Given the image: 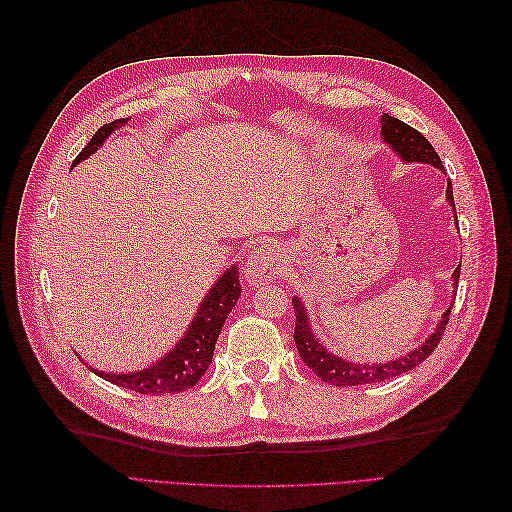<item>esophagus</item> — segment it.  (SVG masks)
<instances>
[{
	"label": "esophagus",
	"mask_w": 512,
	"mask_h": 512,
	"mask_svg": "<svg viewBox=\"0 0 512 512\" xmlns=\"http://www.w3.org/2000/svg\"><path fill=\"white\" fill-rule=\"evenodd\" d=\"M282 269V256L275 250V245L271 243H258L254 250L247 254L245 260V273L250 280L260 282V280H271Z\"/></svg>",
	"instance_id": "obj_1"
}]
</instances>
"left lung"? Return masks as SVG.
Wrapping results in <instances>:
<instances>
[{
    "label": "left lung",
    "instance_id": "left-lung-1",
    "mask_svg": "<svg viewBox=\"0 0 512 512\" xmlns=\"http://www.w3.org/2000/svg\"><path fill=\"white\" fill-rule=\"evenodd\" d=\"M380 126H382V130H380L382 141L389 145L401 160L423 162V164H431V166L444 170L436 149L431 147V143L421 132L408 126V123L384 113L380 117ZM446 200H448V205L455 209L451 179H448V185H446ZM455 218H457V213H455ZM459 271L461 269L457 267L453 273V286H457V282H459ZM292 305H294V316H297V322H294V344H297V350L301 354L303 363L307 367H312L316 371V376L322 378V382H329L333 386H363V384L384 382V380H391L395 376L406 374V371L414 369L416 365H421L427 356H431V352L438 348L440 339L446 331L448 316H451V307H448L442 320L438 322L436 331H433L421 346L408 352L406 356H399V359L386 361V363H371V365L359 363L356 365L352 361L339 359V356L331 354L327 348H324L318 342V337H314L312 329H309V320H307V312H305L303 303L294 297Z\"/></svg>",
    "mask_w": 512,
    "mask_h": 512
}]
</instances>
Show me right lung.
Wrapping results in <instances>:
<instances>
[{"label":"right lung","mask_w":512,"mask_h":512,"mask_svg":"<svg viewBox=\"0 0 512 512\" xmlns=\"http://www.w3.org/2000/svg\"><path fill=\"white\" fill-rule=\"evenodd\" d=\"M126 123L128 117L104 123V126L94 134V138L85 145V149L74 158L72 166L83 162L91 153L98 151V147L108 138V134L117 130L119 126H126ZM239 294V269L230 267L207 292L203 303L198 305V312L190 322L188 331H185V335L179 339V344L170 350L164 359L143 371H130V374H104V371L91 367L89 369L108 382L143 395H168L188 391L205 376L207 367L211 365L215 342H218L220 331L230 314V309L235 307Z\"/></svg>","instance_id":"add662e5"}]
</instances>
